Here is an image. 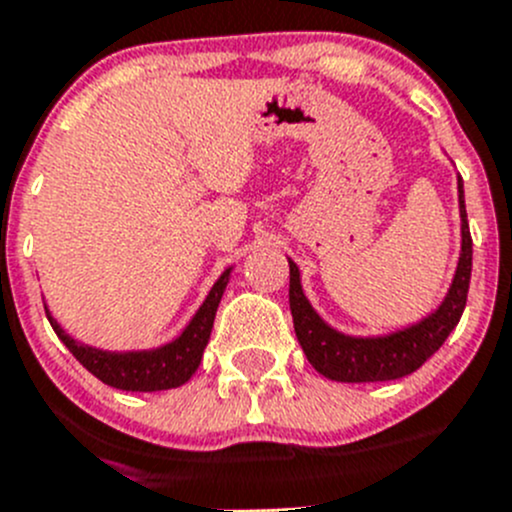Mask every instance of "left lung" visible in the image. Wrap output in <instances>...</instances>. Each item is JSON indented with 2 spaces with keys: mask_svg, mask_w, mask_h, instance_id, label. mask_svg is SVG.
I'll list each match as a JSON object with an SVG mask.
<instances>
[{
  "mask_svg": "<svg viewBox=\"0 0 512 512\" xmlns=\"http://www.w3.org/2000/svg\"><path fill=\"white\" fill-rule=\"evenodd\" d=\"M457 193H460L462 251L455 279L435 314L425 316L420 324L399 329L387 337H347L321 321V316L311 309L309 299L301 291L299 266L289 261V306L294 316V332L316 372L334 382H389L420 369L445 344L465 311L472 271V238L467 226L462 178H457Z\"/></svg>",
  "mask_w": 512,
  "mask_h": 512,
  "instance_id": "obj_1",
  "label": "left lung"
}]
</instances>
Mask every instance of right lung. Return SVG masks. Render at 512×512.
<instances>
[{
  "label": "right lung",
  "instance_id": "obj_1",
  "mask_svg": "<svg viewBox=\"0 0 512 512\" xmlns=\"http://www.w3.org/2000/svg\"><path fill=\"white\" fill-rule=\"evenodd\" d=\"M228 276H231V269L223 271L221 279L213 284L203 306L196 311L191 324L183 329L178 339H173L165 347L150 349V352H102V349H92L87 344L75 342L52 319L47 306L45 311L52 329L62 339V344L70 349L72 357L87 372L95 374L100 382L110 384L115 389H125V392H160V389H173L186 384L198 369V364H201L203 349H206L208 339H211L213 319H216V309L221 304L223 291H226Z\"/></svg>",
  "mask_w": 512,
  "mask_h": 512
}]
</instances>
